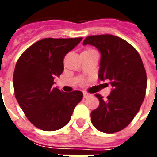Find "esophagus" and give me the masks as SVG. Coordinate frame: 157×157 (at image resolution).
<instances>
[{
	"mask_svg": "<svg viewBox=\"0 0 157 157\" xmlns=\"http://www.w3.org/2000/svg\"><path fill=\"white\" fill-rule=\"evenodd\" d=\"M83 96H84V98H87L89 96V93H87V92H83Z\"/></svg>",
	"mask_w": 157,
	"mask_h": 157,
	"instance_id": "esophagus-1",
	"label": "esophagus"
}]
</instances>
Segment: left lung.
<instances>
[{
    "mask_svg": "<svg viewBox=\"0 0 157 157\" xmlns=\"http://www.w3.org/2000/svg\"><path fill=\"white\" fill-rule=\"evenodd\" d=\"M86 44L99 50L98 78L113 87L107 99L95 95L99 106L91 113L92 124L107 134L120 131L134 119L145 98L147 78L141 58L128 42L111 34L89 36L83 41Z\"/></svg>",
    "mask_w": 157,
    "mask_h": 157,
    "instance_id": "obj_1",
    "label": "left lung"
}]
</instances>
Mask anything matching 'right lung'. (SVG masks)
<instances>
[{"mask_svg": "<svg viewBox=\"0 0 157 157\" xmlns=\"http://www.w3.org/2000/svg\"><path fill=\"white\" fill-rule=\"evenodd\" d=\"M82 40L41 39L27 48L16 64V99L29 121L42 130L54 131L65 126L83 98L80 91L64 92L53 86L55 76L64 71L65 55Z\"/></svg>", "mask_w": 157, "mask_h": 157, "instance_id": "obj_1", "label": "right lung"}]
</instances>
